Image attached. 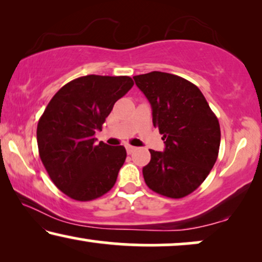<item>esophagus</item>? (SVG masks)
<instances>
[{
	"mask_svg": "<svg viewBox=\"0 0 262 262\" xmlns=\"http://www.w3.org/2000/svg\"><path fill=\"white\" fill-rule=\"evenodd\" d=\"M125 148H126L127 154H132L136 150L135 146H132V145H126V146H125Z\"/></svg>",
	"mask_w": 262,
	"mask_h": 262,
	"instance_id": "esophagus-1",
	"label": "esophagus"
}]
</instances>
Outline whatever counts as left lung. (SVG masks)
Wrapping results in <instances>:
<instances>
[{"instance_id":"obj_1","label":"left lung","mask_w":262,"mask_h":262,"mask_svg":"<svg viewBox=\"0 0 262 262\" xmlns=\"http://www.w3.org/2000/svg\"><path fill=\"white\" fill-rule=\"evenodd\" d=\"M149 100L152 124L163 135L164 151L149 150L143 167L150 189L168 198L195 191L216 163L221 127L205 96L195 84L177 75L151 71L134 76Z\"/></svg>"}]
</instances>
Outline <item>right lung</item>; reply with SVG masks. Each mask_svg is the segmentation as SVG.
<instances>
[{
	"label": "right lung",
	"mask_w": 262,
	"mask_h": 262,
	"mask_svg": "<svg viewBox=\"0 0 262 262\" xmlns=\"http://www.w3.org/2000/svg\"><path fill=\"white\" fill-rule=\"evenodd\" d=\"M132 85L128 76L78 77L53 95L39 119V156L53 184L71 199L89 202L116 184L126 150L96 143L94 135Z\"/></svg>",
	"instance_id": "right-lung-1"
}]
</instances>
